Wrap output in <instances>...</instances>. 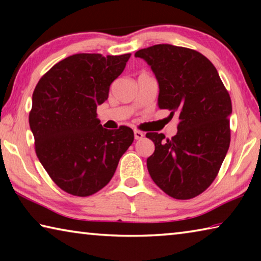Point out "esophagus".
<instances>
[{
	"label": "esophagus",
	"instance_id": "34e87169",
	"mask_svg": "<svg viewBox=\"0 0 261 261\" xmlns=\"http://www.w3.org/2000/svg\"><path fill=\"white\" fill-rule=\"evenodd\" d=\"M134 134H135V139H141L145 136L144 132H141L139 130H135Z\"/></svg>",
	"mask_w": 261,
	"mask_h": 261
}]
</instances>
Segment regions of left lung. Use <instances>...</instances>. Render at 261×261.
<instances>
[{
    "label": "left lung",
    "instance_id": "obj_1",
    "mask_svg": "<svg viewBox=\"0 0 261 261\" xmlns=\"http://www.w3.org/2000/svg\"><path fill=\"white\" fill-rule=\"evenodd\" d=\"M147 62L159 84L158 106L177 115L171 139L148 132L155 151L147 169L175 199H191L213 183L230 145L231 100L212 62L197 50L155 45L135 54Z\"/></svg>",
    "mask_w": 261,
    "mask_h": 261
}]
</instances>
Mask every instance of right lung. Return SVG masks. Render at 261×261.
<instances>
[{"label":"right lung","instance_id":"add662e5","mask_svg":"<svg viewBox=\"0 0 261 261\" xmlns=\"http://www.w3.org/2000/svg\"><path fill=\"white\" fill-rule=\"evenodd\" d=\"M130 56L74 54L34 88L29 122L35 153L57 187L72 196L87 197L106 187L134 141L129 126L107 130L96 117V107L108 99L110 84Z\"/></svg>","mask_w":261,"mask_h":261}]
</instances>
